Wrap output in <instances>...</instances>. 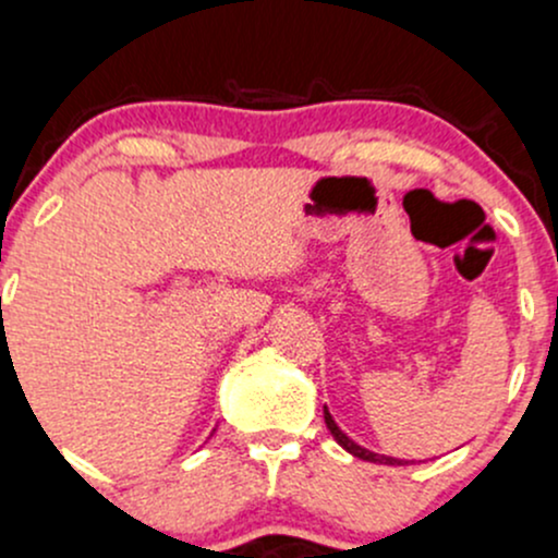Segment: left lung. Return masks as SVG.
<instances>
[{
    "instance_id": "left-lung-1",
    "label": "left lung",
    "mask_w": 558,
    "mask_h": 558,
    "mask_svg": "<svg viewBox=\"0 0 558 558\" xmlns=\"http://www.w3.org/2000/svg\"><path fill=\"white\" fill-rule=\"evenodd\" d=\"M324 420H326V427H328V430H331L333 441H337L339 447H342V449H348L350 454L357 457V460H366V462H379V465H403V460H396V457L374 454V451H368V449L357 447V444L353 441V438H348V436H344L342 430H339V427H337V422H333V417H331V414H328V409H326V407H324Z\"/></svg>"
}]
</instances>
